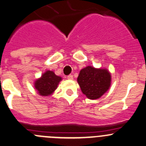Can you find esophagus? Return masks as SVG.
<instances>
[{
    "label": "esophagus",
    "mask_w": 146,
    "mask_h": 146,
    "mask_svg": "<svg viewBox=\"0 0 146 146\" xmlns=\"http://www.w3.org/2000/svg\"><path fill=\"white\" fill-rule=\"evenodd\" d=\"M67 78H68V80H73V75H69V76H67Z\"/></svg>",
    "instance_id": "esophagus-1"
}]
</instances>
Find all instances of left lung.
<instances>
[{
  "label": "left lung",
  "instance_id": "8db88e82",
  "mask_svg": "<svg viewBox=\"0 0 146 146\" xmlns=\"http://www.w3.org/2000/svg\"><path fill=\"white\" fill-rule=\"evenodd\" d=\"M78 82L88 99H97L106 92L111 84V76L106 68L85 67L80 71Z\"/></svg>",
  "mask_w": 146,
  "mask_h": 146
}]
</instances>
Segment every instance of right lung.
Returning <instances> with one entry per match:
<instances>
[{"instance_id": "obj_1", "label": "right lung", "mask_w": 146, "mask_h": 146, "mask_svg": "<svg viewBox=\"0 0 146 146\" xmlns=\"http://www.w3.org/2000/svg\"><path fill=\"white\" fill-rule=\"evenodd\" d=\"M60 76L55 75L52 70H47L40 78L34 82L35 89L40 96H50L55 91L59 82L61 80Z\"/></svg>"}]
</instances>
